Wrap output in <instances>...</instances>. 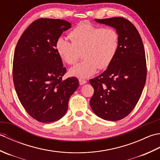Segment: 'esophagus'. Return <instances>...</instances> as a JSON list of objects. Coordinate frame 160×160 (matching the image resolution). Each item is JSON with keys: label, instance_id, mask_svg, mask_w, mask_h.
Masks as SVG:
<instances>
[{"label": "esophagus", "instance_id": "esophagus-1", "mask_svg": "<svg viewBox=\"0 0 160 160\" xmlns=\"http://www.w3.org/2000/svg\"><path fill=\"white\" fill-rule=\"evenodd\" d=\"M87 82V81L84 79H82V78H79V83L80 85H82V84H86Z\"/></svg>", "mask_w": 160, "mask_h": 160}]
</instances>
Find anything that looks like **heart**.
I'll return each instance as SVG.
<instances>
[{"label":"heart","instance_id":"1","mask_svg":"<svg viewBox=\"0 0 160 160\" xmlns=\"http://www.w3.org/2000/svg\"><path fill=\"white\" fill-rule=\"evenodd\" d=\"M71 41L59 37L56 48L64 62L76 64L82 52L84 59L71 68L69 73L78 78H89L96 73L98 68L105 69L110 65L117 54L120 44V36L116 30L103 28L90 22H81L71 30Z\"/></svg>","mask_w":160,"mask_h":160}]
</instances>
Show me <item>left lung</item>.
Masks as SVG:
<instances>
[{
  "mask_svg": "<svg viewBox=\"0 0 160 160\" xmlns=\"http://www.w3.org/2000/svg\"><path fill=\"white\" fill-rule=\"evenodd\" d=\"M95 20L116 29L120 44L107 69L89 80L94 89L90 105L102 119L120 120L136 106L145 85L147 70L143 42L137 29L127 19L113 17Z\"/></svg>",
  "mask_w": 160,
  "mask_h": 160,
  "instance_id": "obj_1",
  "label": "left lung"
}]
</instances>
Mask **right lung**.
I'll list each match as a JSON object with an SVG mask.
<instances>
[{
  "mask_svg": "<svg viewBox=\"0 0 160 160\" xmlns=\"http://www.w3.org/2000/svg\"><path fill=\"white\" fill-rule=\"evenodd\" d=\"M69 28L71 23L64 20H36L15 48L12 73L17 96L30 116L42 123L64 116L79 86L76 77L62 80L67 69L56 48L57 39Z\"/></svg>",
  "mask_w": 160,
  "mask_h": 160,
  "instance_id": "add662e5",
  "label": "right lung"
}]
</instances>
